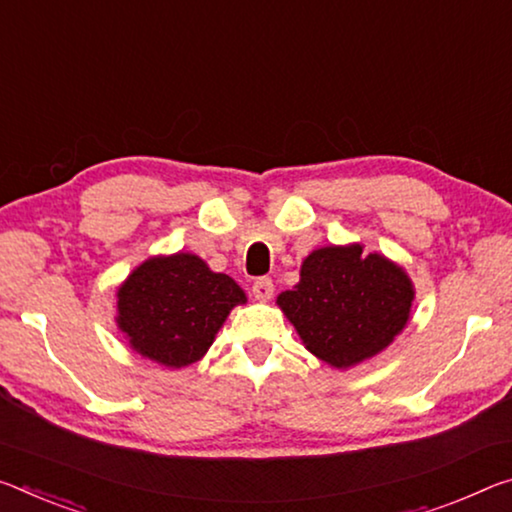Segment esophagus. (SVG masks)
<instances>
[{
	"label": "esophagus",
	"instance_id": "34e87169",
	"mask_svg": "<svg viewBox=\"0 0 512 512\" xmlns=\"http://www.w3.org/2000/svg\"><path fill=\"white\" fill-rule=\"evenodd\" d=\"M253 296L257 300H271L273 298V280L271 278H257L253 285Z\"/></svg>",
	"mask_w": 512,
	"mask_h": 512
}]
</instances>
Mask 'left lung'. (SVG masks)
<instances>
[{
	"mask_svg": "<svg viewBox=\"0 0 512 512\" xmlns=\"http://www.w3.org/2000/svg\"><path fill=\"white\" fill-rule=\"evenodd\" d=\"M415 287L399 264L360 243L314 250L300 282L278 296L305 348L335 369L378 355L410 319Z\"/></svg>",
	"mask_w": 512,
	"mask_h": 512,
	"instance_id": "left-lung-1",
	"label": "left lung"
}]
</instances>
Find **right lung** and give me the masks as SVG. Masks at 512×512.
Masks as SVG:
<instances>
[{"mask_svg":"<svg viewBox=\"0 0 512 512\" xmlns=\"http://www.w3.org/2000/svg\"><path fill=\"white\" fill-rule=\"evenodd\" d=\"M246 294L198 255L150 257L118 289V328L152 362L182 369L209 351L216 332Z\"/></svg>","mask_w":512,"mask_h":512,"instance_id":"add662e5","label":"right lung"}]
</instances>
